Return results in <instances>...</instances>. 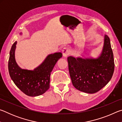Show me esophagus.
<instances>
[{
  "label": "esophagus",
  "instance_id": "esophagus-1",
  "mask_svg": "<svg viewBox=\"0 0 122 122\" xmlns=\"http://www.w3.org/2000/svg\"><path fill=\"white\" fill-rule=\"evenodd\" d=\"M62 54L64 57H67L70 54V50L68 48H64L62 49Z\"/></svg>",
  "mask_w": 122,
  "mask_h": 122
}]
</instances>
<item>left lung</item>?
<instances>
[{"mask_svg":"<svg viewBox=\"0 0 122 122\" xmlns=\"http://www.w3.org/2000/svg\"><path fill=\"white\" fill-rule=\"evenodd\" d=\"M68 69L72 83L77 90L93 94L108 84L115 68L114 59L110 39L104 36V46L98 59L68 57Z\"/></svg>","mask_w":122,"mask_h":122,"instance_id":"1","label":"left lung"}]
</instances>
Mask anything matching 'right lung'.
<instances>
[{"instance_id":"1","label":"right lung","mask_w":122,"mask_h":122,"mask_svg":"<svg viewBox=\"0 0 122 122\" xmlns=\"http://www.w3.org/2000/svg\"><path fill=\"white\" fill-rule=\"evenodd\" d=\"M16 44L15 41L10 52L8 67L10 77L16 86L27 95H41L49 89L51 73L62 54L55 53L49 55L43 63L34 71L22 69L16 64L14 57Z\"/></svg>"}]
</instances>
